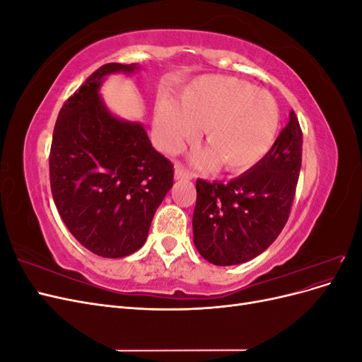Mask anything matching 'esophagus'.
Returning <instances> with one entry per match:
<instances>
[{
	"label": "esophagus",
	"instance_id": "34e87169",
	"mask_svg": "<svg viewBox=\"0 0 362 362\" xmlns=\"http://www.w3.org/2000/svg\"><path fill=\"white\" fill-rule=\"evenodd\" d=\"M194 177V173L193 172H190L189 169H185L182 164H177V166H175V178L177 180H192Z\"/></svg>",
	"mask_w": 362,
	"mask_h": 362
}]
</instances>
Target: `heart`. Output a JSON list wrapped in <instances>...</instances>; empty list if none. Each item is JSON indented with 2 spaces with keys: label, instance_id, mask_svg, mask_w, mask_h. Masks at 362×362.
I'll list each match as a JSON object with an SVG mask.
<instances>
[{
  "label": "heart",
  "instance_id": "obj_1",
  "mask_svg": "<svg viewBox=\"0 0 362 362\" xmlns=\"http://www.w3.org/2000/svg\"><path fill=\"white\" fill-rule=\"evenodd\" d=\"M204 125L208 149L196 154L201 168L221 163L226 172H246L267 156L279 129V108L273 96L228 75H202L180 92L177 103L160 96L154 110L158 145L178 152L194 141Z\"/></svg>",
  "mask_w": 362,
  "mask_h": 362
}]
</instances>
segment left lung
Segmentation results:
<instances>
[{
	"instance_id": "left-lung-1",
	"label": "left lung",
	"mask_w": 362,
	"mask_h": 362,
	"mask_svg": "<svg viewBox=\"0 0 362 362\" xmlns=\"http://www.w3.org/2000/svg\"><path fill=\"white\" fill-rule=\"evenodd\" d=\"M298 116L255 168L229 182L196 181L194 245L216 266L242 264L264 252L286 226L302 166Z\"/></svg>"
}]
</instances>
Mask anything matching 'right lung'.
<instances>
[{
    "label": "right lung",
    "mask_w": 362,
    "mask_h": 362,
    "mask_svg": "<svg viewBox=\"0 0 362 362\" xmlns=\"http://www.w3.org/2000/svg\"><path fill=\"white\" fill-rule=\"evenodd\" d=\"M137 66L107 63L75 90L57 116L49 151L51 193L71 234L93 254L122 258L145 245L158 205L173 185V164L140 124L104 107L105 75Z\"/></svg>",
    "instance_id": "1"
}]
</instances>
